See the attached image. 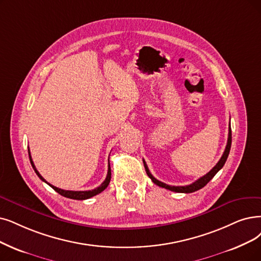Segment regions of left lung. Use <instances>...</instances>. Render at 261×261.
<instances>
[{
    "mask_svg": "<svg viewBox=\"0 0 261 261\" xmlns=\"http://www.w3.org/2000/svg\"><path fill=\"white\" fill-rule=\"evenodd\" d=\"M230 148H231V128L230 126H229V133H228V140H227V145H226V149L224 151V154L222 155L221 160L218 161V163L213 167V168L207 172L205 175L201 176L200 179H198L197 181H195L194 183L190 184V185H185V186H171V185H168L166 183H163L161 181H159L158 179H155L154 176L151 174L149 168L147 164H145V162L143 161V165H144V168H145V171H147V174L149 175V178L153 181V183H155L156 185H159L161 187H164V189L166 190H169V191H172V192H175V193H193V192H196L198 190L202 189L203 186H205L207 184V182H209L213 176L220 171L223 166L225 165L226 161H227V158L229 155V152H230Z\"/></svg>",
    "mask_w": 261,
    "mask_h": 261,
    "instance_id": "left-lung-1",
    "label": "left lung"
}]
</instances>
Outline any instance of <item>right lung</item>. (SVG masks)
Wrapping results in <instances>:
<instances>
[{
  "label": "right lung",
  "mask_w": 261,
  "mask_h": 261,
  "mask_svg": "<svg viewBox=\"0 0 261 261\" xmlns=\"http://www.w3.org/2000/svg\"><path fill=\"white\" fill-rule=\"evenodd\" d=\"M28 151H29V156H30V162H31V165H32L34 171H35V172H36V174L38 175V178H39L41 181L46 182L49 186H51L52 189H54L57 193H59L60 195L64 196V197H66V198H69V199H76V200H85V199H89V198H91V197H93V196H95V195H97V194L101 193V192H102L103 190H105L106 187L109 185V183H110V179H111V169H110V164L108 163V173H107L106 179H105V181H103V182H102L98 187H96V189H94V190H91V191H65V190H61V189H59V187H56V186H54V185H51L50 183H48V182L43 178V176L40 175V173L37 171L36 167H35V165H34L33 161H32V158H31L30 149H28Z\"/></svg>",
  "instance_id": "right-lung-1"
}]
</instances>
